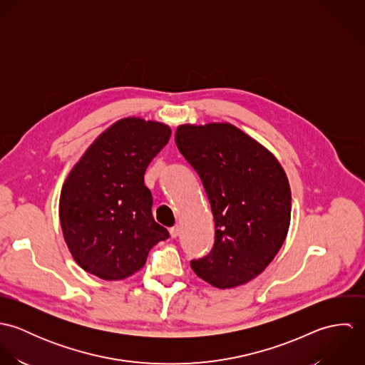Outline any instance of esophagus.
Instances as JSON below:
<instances>
[{"instance_id": "34e87169", "label": "esophagus", "mask_w": 365, "mask_h": 365, "mask_svg": "<svg viewBox=\"0 0 365 365\" xmlns=\"http://www.w3.org/2000/svg\"><path fill=\"white\" fill-rule=\"evenodd\" d=\"M170 235H171V237H177L178 235H180V226L178 225H175V226H173L171 229H170Z\"/></svg>"}]
</instances>
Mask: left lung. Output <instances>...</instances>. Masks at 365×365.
<instances>
[{
    "label": "left lung",
    "instance_id": "obj_1",
    "mask_svg": "<svg viewBox=\"0 0 365 365\" xmlns=\"http://www.w3.org/2000/svg\"><path fill=\"white\" fill-rule=\"evenodd\" d=\"M180 153L198 173L215 219V245L194 272L226 289L261 274L285 242L291 188L277 157L227 122L180 125Z\"/></svg>",
    "mask_w": 365,
    "mask_h": 365
}]
</instances>
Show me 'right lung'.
I'll list each match as a JSON object with an SVG mask.
<instances>
[{
  "label": "right lung",
  "mask_w": 365,
  "mask_h": 365,
  "mask_svg": "<svg viewBox=\"0 0 365 365\" xmlns=\"http://www.w3.org/2000/svg\"><path fill=\"white\" fill-rule=\"evenodd\" d=\"M171 129L157 120H116L68 173L58 201L64 242L76 262L105 281L138 272L158 242L168 239L153 215L145 185L150 161Z\"/></svg>",
  "instance_id": "add662e5"
}]
</instances>
